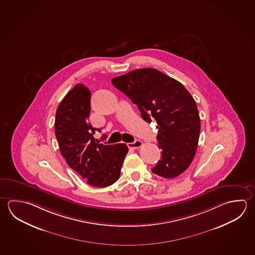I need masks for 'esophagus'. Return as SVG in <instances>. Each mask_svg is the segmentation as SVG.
<instances>
[{"instance_id": "34e87169", "label": "esophagus", "mask_w": 255, "mask_h": 255, "mask_svg": "<svg viewBox=\"0 0 255 255\" xmlns=\"http://www.w3.org/2000/svg\"><path fill=\"white\" fill-rule=\"evenodd\" d=\"M142 145H143V142L140 141V140H135L133 143H128V146L129 148L133 149L139 148V147H141Z\"/></svg>"}]
</instances>
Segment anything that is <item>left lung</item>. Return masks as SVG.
Returning a JSON list of instances; mask_svg holds the SVG:
<instances>
[{
  "label": "left lung",
  "instance_id": "left-lung-1",
  "mask_svg": "<svg viewBox=\"0 0 255 255\" xmlns=\"http://www.w3.org/2000/svg\"><path fill=\"white\" fill-rule=\"evenodd\" d=\"M111 83L137 105L144 121L157 123L162 152L153 173L171 179L185 171L196 154L200 132L198 107L188 90L153 68L131 71Z\"/></svg>",
  "mask_w": 255,
  "mask_h": 255
}]
</instances>
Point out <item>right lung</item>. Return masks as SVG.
Here are the masks:
<instances>
[{"mask_svg":"<svg viewBox=\"0 0 255 255\" xmlns=\"http://www.w3.org/2000/svg\"><path fill=\"white\" fill-rule=\"evenodd\" d=\"M91 92L78 84L65 95L56 112L55 132L61 154L70 168L89 185L108 187L116 182L128 148L125 144H103L95 141L88 122Z\"/></svg>","mask_w":255,"mask_h":255,"instance_id":"add662e5","label":"right lung"}]
</instances>
